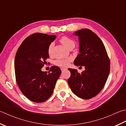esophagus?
Masks as SVG:
<instances>
[{"label":"esophagus","mask_w":126,"mask_h":126,"mask_svg":"<svg viewBox=\"0 0 126 126\" xmlns=\"http://www.w3.org/2000/svg\"><path fill=\"white\" fill-rule=\"evenodd\" d=\"M61 69L62 71H63L65 69V68H61Z\"/></svg>","instance_id":"34e87169"}]
</instances>
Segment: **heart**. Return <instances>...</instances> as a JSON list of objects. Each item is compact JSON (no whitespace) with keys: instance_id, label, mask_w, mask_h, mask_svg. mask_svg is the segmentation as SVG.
Masks as SVG:
<instances>
[{"instance_id":"1","label":"heart","mask_w":126,"mask_h":126,"mask_svg":"<svg viewBox=\"0 0 126 126\" xmlns=\"http://www.w3.org/2000/svg\"><path fill=\"white\" fill-rule=\"evenodd\" d=\"M61 43L64 45L66 47L69 49L71 47L75 46V43L72 39L69 38L68 36H63L62 37L60 40ZM54 46L53 43H51L48 45L47 48V53L49 56H51L52 53V50ZM70 61V58L67 59H61V60H57L54 62V64L56 65H57L61 67H66L69 64Z\"/></svg>"}]
</instances>
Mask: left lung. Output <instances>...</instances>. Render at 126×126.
I'll list each match as a JSON object with an SVG mask.
<instances>
[{
	"instance_id": "8db88e82",
	"label": "left lung",
	"mask_w": 126,
	"mask_h": 126,
	"mask_svg": "<svg viewBox=\"0 0 126 126\" xmlns=\"http://www.w3.org/2000/svg\"><path fill=\"white\" fill-rule=\"evenodd\" d=\"M74 34L79 36L80 53L74 63L84 66L85 70L80 74L77 70L69 68L71 75L68 84L78 97L91 99L104 87L110 73V60L103 42L94 32L85 28Z\"/></svg>"
}]
</instances>
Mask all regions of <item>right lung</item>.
<instances>
[{"label": "right lung", "instance_id": "obj_1", "mask_svg": "<svg viewBox=\"0 0 126 126\" xmlns=\"http://www.w3.org/2000/svg\"><path fill=\"white\" fill-rule=\"evenodd\" d=\"M56 38V35L34 33L24 39L17 51L16 82L22 93L33 102H44L51 97L61 74L57 66H51L48 73L41 71L49 58L48 46Z\"/></svg>", "mask_w": 126, "mask_h": 126}]
</instances>
